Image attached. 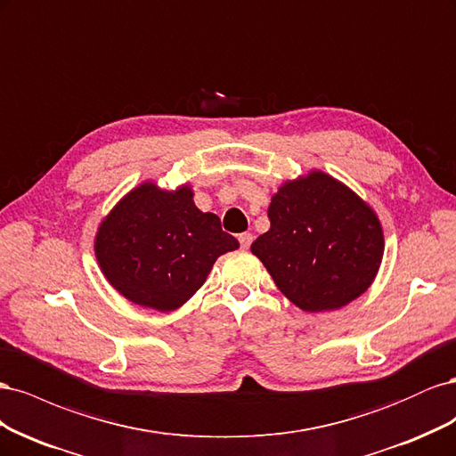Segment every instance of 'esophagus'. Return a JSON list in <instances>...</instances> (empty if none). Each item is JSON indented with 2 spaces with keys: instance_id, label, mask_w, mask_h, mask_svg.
Returning <instances> with one entry per match:
<instances>
[{
  "instance_id": "esophagus-1",
  "label": "esophagus",
  "mask_w": 456,
  "mask_h": 456,
  "mask_svg": "<svg viewBox=\"0 0 456 456\" xmlns=\"http://www.w3.org/2000/svg\"><path fill=\"white\" fill-rule=\"evenodd\" d=\"M240 245L243 247V249H249V245L253 243V233H249V232H243V233H240Z\"/></svg>"
}]
</instances>
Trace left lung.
<instances>
[{
    "label": "left lung",
    "instance_id": "1",
    "mask_svg": "<svg viewBox=\"0 0 456 456\" xmlns=\"http://www.w3.org/2000/svg\"><path fill=\"white\" fill-rule=\"evenodd\" d=\"M270 230L251 251L280 291L305 312L346 306L379 272L384 236L377 215L322 171L285 183L268 207Z\"/></svg>",
    "mask_w": 456,
    "mask_h": 456
}]
</instances>
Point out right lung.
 Listing matches in <instances>:
<instances>
[{
    "mask_svg": "<svg viewBox=\"0 0 456 456\" xmlns=\"http://www.w3.org/2000/svg\"><path fill=\"white\" fill-rule=\"evenodd\" d=\"M188 186L163 191L144 183L123 198L99 228L94 255L114 289L139 306L171 312L194 295L215 260L238 240L220 218L201 213Z\"/></svg>",
    "mask_w": 456,
    "mask_h": 456,
    "instance_id": "right-lung-1",
    "label": "right lung"
}]
</instances>
